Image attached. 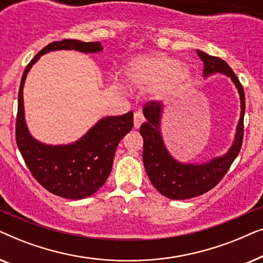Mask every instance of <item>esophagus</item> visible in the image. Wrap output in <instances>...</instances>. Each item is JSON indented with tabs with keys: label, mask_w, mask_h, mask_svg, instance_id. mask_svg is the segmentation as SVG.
Segmentation results:
<instances>
[{
	"label": "esophagus",
	"mask_w": 263,
	"mask_h": 263,
	"mask_svg": "<svg viewBox=\"0 0 263 263\" xmlns=\"http://www.w3.org/2000/svg\"><path fill=\"white\" fill-rule=\"evenodd\" d=\"M143 122H145V117H143V115L141 111H136L134 114V127L138 129L140 128V125H141Z\"/></svg>",
	"instance_id": "1"
}]
</instances>
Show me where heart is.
Instances as JSON below:
<instances>
[{
  "mask_svg": "<svg viewBox=\"0 0 263 263\" xmlns=\"http://www.w3.org/2000/svg\"><path fill=\"white\" fill-rule=\"evenodd\" d=\"M129 84L139 88L151 87L157 100L178 98L192 84L194 74L188 64L165 53L136 57L124 69Z\"/></svg>",
  "mask_w": 263,
  "mask_h": 263,
  "instance_id": "heart-1",
  "label": "heart"
}]
</instances>
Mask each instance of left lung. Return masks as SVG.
<instances>
[{"instance_id": "left-lung-1", "label": "left lung", "mask_w": 263, "mask_h": 263, "mask_svg": "<svg viewBox=\"0 0 263 263\" xmlns=\"http://www.w3.org/2000/svg\"><path fill=\"white\" fill-rule=\"evenodd\" d=\"M196 52L203 62V78L219 73L231 79L239 95L240 116L232 145L228 152L204 163H183L171 156L161 135V118L165 106L160 102L145 104L143 116L146 122L140 127V134L143 138V165L154 188L161 195L172 200L200 196L217 185L238 156L243 142L246 97L242 85L224 60L208 55L201 50H196Z\"/></svg>"}]
</instances>
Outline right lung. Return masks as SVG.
<instances>
[{"mask_svg": "<svg viewBox=\"0 0 263 263\" xmlns=\"http://www.w3.org/2000/svg\"><path fill=\"white\" fill-rule=\"evenodd\" d=\"M57 50L96 53L103 50L99 42L63 39L42 49L28 63L21 78L17 96L16 145L33 177L48 190L63 199L80 200L104 185L112 168L115 153L123 136L132 130L133 111L122 116L100 118L80 139L66 145H49L31 135L25 120L24 86L28 71L41 56Z\"/></svg>", "mask_w": 263, "mask_h": 263, "instance_id": "obj_1", "label": "right lung"}]
</instances>
